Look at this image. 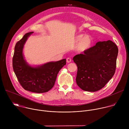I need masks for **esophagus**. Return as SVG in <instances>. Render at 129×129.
<instances>
[{
	"label": "esophagus",
	"instance_id": "34e87169",
	"mask_svg": "<svg viewBox=\"0 0 129 129\" xmlns=\"http://www.w3.org/2000/svg\"><path fill=\"white\" fill-rule=\"evenodd\" d=\"M66 61L67 63H70L71 62V59L70 58H67L66 59Z\"/></svg>",
	"mask_w": 129,
	"mask_h": 129
}]
</instances>
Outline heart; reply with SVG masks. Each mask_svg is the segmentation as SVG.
Returning a JSON list of instances; mask_svg holds the SVG:
<instances>
[{"label": "heart", "instance_id": "1", "mask_svg": "<svg viewBox=\"0 0 129 129\" xmlns=\"http://www.w3.org/2000/svg\"><path fill=\"white\" fill-rule=\"evenodd\" d=\"M75 42H80L78 46V49L81 52H84L89 49L92 45L93 39L89 35L80 34L76 37Z\"/></svg>", "mask_w": 129, "mask_h": 129}]
</instances>
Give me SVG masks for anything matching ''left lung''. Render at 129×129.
I'll return each instance as SVG.
<instances>
[{
  "instance_id": "8db88e82",
  "label": "left lung",
  "mask_w": 129,
  "mask_h": 129,
  "mask_svg": "<svg viewBox=\"0 0 129 129\" xmlns=\"http://www.w3.org/2000/svg\"><path fill=\"white\" fill-rule=\"evenodd\" d=\"M118 49L111 40L98 42L95 45L73 58L78 66L76 82L86 91L103 88L114 76Z\"/></svg>"
}]
</instances>
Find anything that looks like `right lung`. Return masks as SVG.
Segmentation results:
<instances>
[{
    "instance_id": "right-lung-1",
    "label": "right lung",
    "mask_w": 129,
    "mask_h": 129,
    "mask_svg": "<svg viewBox=\"0 0 129 129\" xmlns=\"http://www.w3.org/2000/svg\"><path fill=\"white\" fill-rule=\"evenodd\" d=\"M33 32L25 34L15 46L13 68L18 81L27 91L35 93H44L54 85L58 73L66 65V59L50 62L37 67L29 65L24 59L23 48L28 37Z\"/></svg>"
}]
</instances>
